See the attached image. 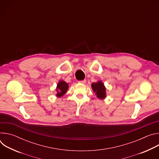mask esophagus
<instances>
[{
	"label": "esophagus",
	"instance_id": "1",
	"mask_svg": "<svg viewBox=\"0 0 159 159\" xmlns=\"http://www.w3.org/2000/svg\"><path fill=\"white\" fill-rule=\"evenodd\" d=\"M85 82H86V80H83L79 81V83H80V84H85Z\"/></svg>",
	"mask_w": 159,
	"mask_h": 159
}]
</instances>
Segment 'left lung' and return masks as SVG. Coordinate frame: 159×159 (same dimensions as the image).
I'll use <instances>...</instances> for the list:
<instances>
[{
	"label": "left lung",
	"mask_w": 159,
	"mask_h": 159,
	"mask_svg": "<svg viewBox=\"0 0 159 159\" xmlns=\"http://www.w3.org/2000/svg\"><path fill=\"white\" fill-rule=\"evenodd\" d=\"M91 87L93 88V91L96 93L97 97L99 99H102L106 98V88L101 81L93 83Z\"/></svg>",
	"instance_id": "8db88e82"
}]
</instances>
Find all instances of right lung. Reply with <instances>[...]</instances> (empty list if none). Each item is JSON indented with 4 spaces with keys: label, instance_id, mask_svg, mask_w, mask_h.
I'll use <instances>...</instances> for the list:
<instances>
[{
    "label": "right lung",
    "instance_id": "right-lung-1",
    "mask_svg": "<svg viewBox=\"0 0 159 159\" xmlns=\"http://www.w3.org/2000/svg\"><path fill=\"white\" fill-rule=\"evenodd\" d=\"M69 89V84L63 80H60L57 87V96L60 98L63 96L66 92V90Z\"/></svg>",
    "mask_w": 159,
    "mask_h": 159
}]
</instances>
